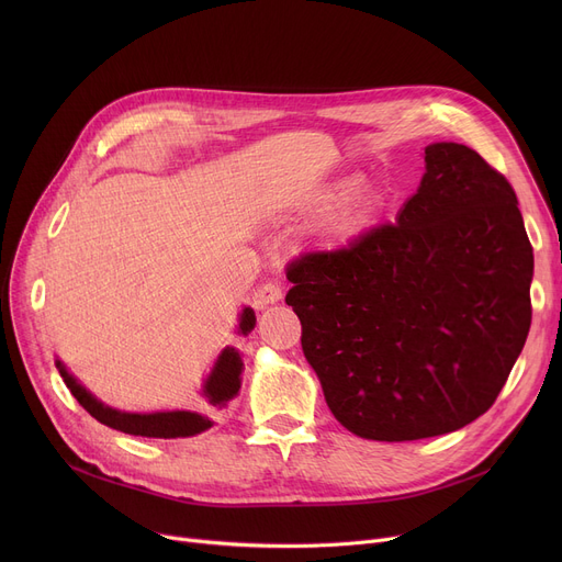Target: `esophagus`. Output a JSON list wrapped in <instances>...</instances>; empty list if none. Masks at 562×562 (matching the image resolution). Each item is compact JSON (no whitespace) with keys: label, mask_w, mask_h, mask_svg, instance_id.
<instances>
[{"label":"esophagus","mask_w":562,"mask_h":562,"mask_svg":"<svg viewBox=\"0 0 562 562\" xmlns=\"http://www.w3.org/2000/svg\"><path fill=\"white\" fill-rule=\"evenodd\" d=\"M280 299H282V286H280L278 282H266V284H261V286L255 291L252 305H255L257 310H263L266 305H273V303H278Z\"/></svg>","instance_id":"1"}]
</instances>
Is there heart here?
I'll return each instance as SVG.
<instances>
[{
    "mask_svg": "<svg viewBox=\"0 0 562 562\" xmlns=\"http://www.w3.org/2000/svg\"><path fill=\"white\" fill-rule=\"evenodd\" d=\"M350 187H352V182H346V184H341V187H339L335 193H330V195L326 198V202H330V200H337V198H339V195H344V193H346Z\"/></svg>",
    "mask_w": 562,
    "mask_h": 562,
    "instance_id": "heart-1",
    "label": "heart"
}]
</instances>
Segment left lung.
Masks as SVG:
<instances>
[{"label": "left lung", "instance_id": "obj_1", "mask_svg": "<svg viewBox=\"0 0 562 562\" xmlns=\"http://www.w3.org/2000/svg\"><path fill=\"white\" fill-rule=\"evenodd\" d=\"M346 248L286 266V305L335 419L364 439L453 432L492 407L530 328L533 248L510 182L460 143Z\"/></svg>", "mask_w": 562, "mask_h": 562}]
</instances>
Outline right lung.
<instances>
[{
    "instance_id": "add662e5",
    "label": "right lung",
    "mask_w": 562,
    "mask_h": 562,
    "mask_svg": "<svg viewBox=\"0 0 562 562\" xmlns=\"http://www.w3.org/2000/svg\"><path fill=\"white\" fill-rule=\"evenodd\" d=\"M255 312L250 307H246L241 312V323L239 330L244 335H248L255 328ZM56 369L61 373L66 387L72 392V396L79 401V405L88 412V415L95 417L100 424L121 430L127 435H140V437H161V439H172V437H191L198 435L206 428H212L214 422L210 417H202L198 412H187V409H175V412H153V415H136V412H121L113 409L104 403H100L91 392H86V387H81L77 378H72L68 373V369L56 360ZM241 371H244V362L239 350L234 348H225L210 378L204 380V396L210 398L212 405H225L229 398H234L239 394L241 387Z\"/></svg>"
}]
</instances>
